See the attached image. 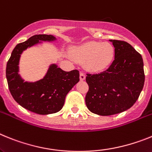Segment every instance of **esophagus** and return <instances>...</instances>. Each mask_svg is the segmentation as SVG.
Wrapping results in <instances>:
<instances>
[{"label": "esophagus", "mask_w": 152, "mask_h": 152, "mask_svg": "<svg viewBox=\"0 0 152 152\" xmlns=\"http://www.w3.org/2000/svg\"><path fill=\"white\" fill-rule=\"evenodd\" d=\"M80 80H82V81H83V80H85V79H86V75L84 74L83 72H80Z\"/></svg>", "instance_id": "34e87169"}]
</instances>
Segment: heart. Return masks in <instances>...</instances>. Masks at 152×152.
I'll list each match as a JSON object with an SVG mask.
<instances>
[{"label": "heart", "mask_w": 152, "mask_h": 152, "mask_svg": "<svg viewBox=\"0 0 152 152\" xmlns=\"http://www.w3.org/2000/svg\"><path fill=\"white\" fill-rule=\"evenodd\" d=\"M71 56L76 61L84 63V66L92 72L107 68L114 57V47L109 43L90 41L72 47Z\"/></svg>", "instance_id": "1"}]
</instances>
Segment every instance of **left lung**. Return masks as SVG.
Segmentation results:
<instances>
[{
  "mask_svg": "<svg viewBox=\"0 0 152 152\" xmlns=\"http://www.w3.org/2000/svg\"><path fill=\"white\" fill-rule=\"evenodd\" d=\"M115 47V60L99 74L87 73L89 91L86 104L99 115H112L127 110L135 103L143 89L145 72L142 57L129 43L109 39Z\"/></svg>",
  "mask_w": 152,
  "mask_h": 152,
  "instance_id": "8db88e82",
  "label": "left lung"
}]
</instances>
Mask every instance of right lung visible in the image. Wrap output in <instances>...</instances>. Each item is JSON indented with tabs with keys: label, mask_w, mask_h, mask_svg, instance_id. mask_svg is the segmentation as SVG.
I'll use <instances>...</instances> for the list:
<instances>
[{
	"label": "right lung",
	"mask_w": 152,
	"mask_h": 152,
	"mask_svg": "<svg viewBox=\"0 0 152 152\" xmlns=\"http://www.w3.org/2000/svg\"><path fill=\"white\" fill-rule=\"evenodd\" d=\"M55 39L52 35H34L16 46L7 63L6 77L13 98L22 107L39 115L53 114L61 110L67 93L80 81L77 69L66 72L56 64L50 66L44 77L34 83L24 82L18 74V64L23 50L41 41Z\"/></svg>",
	"instance_id": "1"
}]
</instances>
